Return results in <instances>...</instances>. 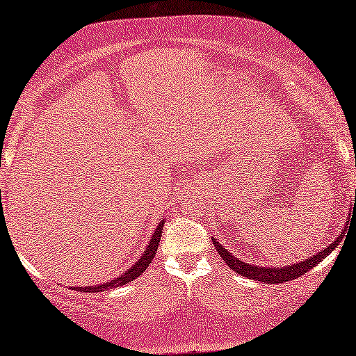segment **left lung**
I'll use <instances>...</instances> for the list:
<instances>
[{"mask_svg": "<svg viewBox=\"0 0 356 356\" xmlns=\"http://www.w3.org/2000/svg\"><path fill=\"white\" fill-rule=\"evenodd\" d=\"M345 230H347V228H343L342 233H340V235L335 238L327 248H324L323 251H319L318 254L311 256L309 259L301 261L298 264H290L289 267H259L254 264H248V262H243L241 259H238V257L232 256V252H228L222 245H218L213 238H212V243L213 246L217 248V252L220 254L222 259L228 264V267H230L232 270L238 272L240 275L248 277V279H252V280L264 282V284H284V282H290L293 279H298L301 275H305L306 272L313 269L318 262L323 261L324 257H327L330 252L339 246V243L343 240Z\"/></svg>", "mask_w": 356, "mask_h": 356, "instance_id": "1", "label": "left lung"}]
</instances>
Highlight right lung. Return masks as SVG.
Masks as SVG:
<instances>
[{
	"mask_svg": "<svg viewBox=\"0 0 356 356\" xmlns=\"http://www.w3.org/2000/svg\"><path fill=\"white\" fill-rule=\"evenodd\" d=\"M162 228H163V222H160L159 227L155 228V233L152 235V238H150V243L147 245V248H145L144 254L140 256V259H138V262H136V264L131 267V269L126 270L123 275L116 277L115 280L106 282V284H104V285L77 286V290H79V291H89V293H92V291L110 290V289H116V286H121V285L128 284V282L136 279V277H139L145 269H147V266L150 264V262H152V259L155 257V252H157V248H159L160 236H162Z\"/></svg>",
	"mask_w": 356,
	"mask_h": 356,
	"instance_id": "add662e5",
	"label": "right lung"
}]
</instances>
